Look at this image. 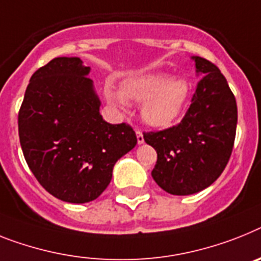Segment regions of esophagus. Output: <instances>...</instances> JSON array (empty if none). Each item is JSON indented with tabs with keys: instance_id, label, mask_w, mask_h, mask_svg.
Returning a JSON list of instances; mask_svg holds the SVG:
<instances>
[{
	"instance_id": "esophagus-1",
	"label": "esophagus",
	"mask_w": 261,
	"mask_h": 261,
	"mask_svg": "<svg viewBox=\"0 0 261 261\" xmlns=\"http://www.w3.org/2000/svg\"><path fill=\"white\" fill-rule=\"evenodd\" d=\"M135 133H137V141L138 143L142 144L144 142V138H143V133H142L141 130H135Z\"/></svg>"
}]
</instances>
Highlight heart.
Segmentation results:
<instances>
[{
	"mask_svg": "<svg viewBox=\"0 0 261 261\" xmlns=\"http://www.w3.org/2000/svg\"><path fill=\"white\" fill-rule=\"evenodd\" d=\"M120 91L106 87L105 97L114 106L126 107L127 99L143 102L142 117L148 124L167 127L185 110L190 97V83L183 78L155 73L135 76L122 83Z\"/></svg>",
	"mask_w": 261,
	"mask_h": 261,
	"instance_id": "heart-1",
	"label": "heart"
}]
</instances>
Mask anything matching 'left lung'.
I'll return each instance as SVG.
<instances>
[{"instance_id": "8db88e82", "label": "left lung", "mask_w": 261, "mask_h": 261, "mask_svg": "<svg viewBox=\"0 0 261 261\" xmlns=\"http://www.w3.org/2000/svg\"><path fill=\"white\" fill-rule=\"evenodd\" d=\"M203 74L183 119L161 131L143 133L155 148L151 172L158 186L172 195H191L211 186L224 171L235 143L238 106L216 65L194 57Z\"/></svg>"}]
</instances>
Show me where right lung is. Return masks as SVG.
<instances>
[{"instance_id": "add662e5", "label": "right lung", "mask_w": 261, "mask_h": 261, "mask_svg": "<svg viewBox=\"0 0 261 261\" xmlns=\"http://www.w3.org/2000/svg\"><path fill=\"white\" fill-rule=\"evenodd\" d=\"M89 71L80 58H54L32 75L18 113L26 163L46 191L69 203L97 199L137 144L130 124L103 120Z\"/></svg>"}]
</instances>
